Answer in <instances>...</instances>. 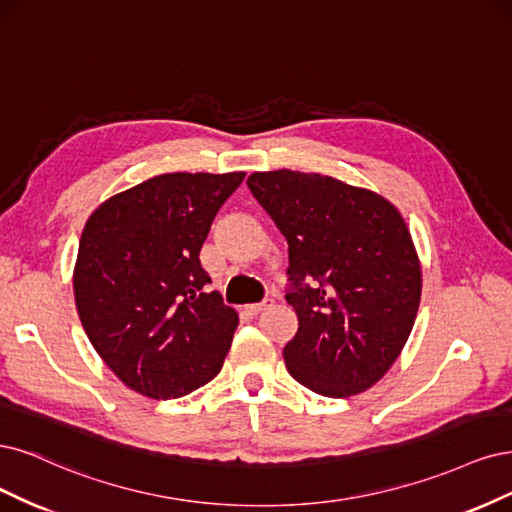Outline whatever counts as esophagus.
I'll return each mask as SVG.
<instances>
[{
  "mask_svg": "<svg viewBox=\"0 0 512 512\" xmlns=\"http://www.w3.org/2000/svg\"><path fill=\"white\" fill-rule=\"evenodd\" d=\"M272 306H274V300H272V298H266V300L259 302V304H251V306H249V310L253 312V315H259V312L268 310V308H272Z\"/></svg>",
  "mask_w": 512,
  "mask_h": 512,
  "instance_id": "obj_1",
  "label": "esophagus"
}]
</instances>
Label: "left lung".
I'll use <instances>...</instances> for the list:
<instances>
[{"label":"left lung","instance_id":"left-lung-1","mask_svg":"<svg viewBox=\"0 0 512 512\" xmlns=\"http://www.w3.org/2000/svg\"><path fill=\"white\" fill-rule=\"evenodd\" d=\"M246 185L289 244L287 302L300 321L283 351L289 374L327 398L370 389L400 357L421 302V263L400 210L312 172H253Z\"/></svg>","mask_w":512,"mask_h":512}]
</instances>
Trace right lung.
I'll use <instances>...</instances> for the list:
<instances>
[{
	"label": "right lung",
	"mask_w": 512,
	"mask_h": 512,
	"mask_svg": "<svg viewBox=\"0 0 512 512\" xmlns=\"http://www.w3.org/2000/svg\"><path fill=\"white\" fill-rule=\"evenodd\" d=\"M244 176L159 174L108 197L82 229L80 323L104 364L146 398H183L223 368L238 312L206 293L200 251Z\"/></svg>",
	"instance_id": "add662e5"
}]
</instances>
